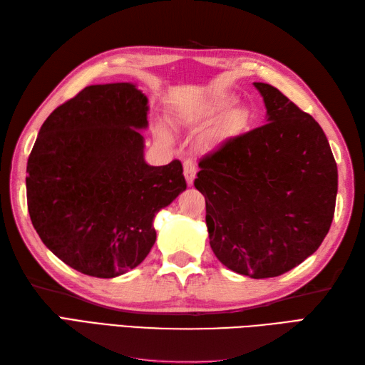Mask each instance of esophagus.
I'll return each instance as SVG.
<instances>
[{
  "label": "esophagus",
  "mask_w": 365,
  "mask_h": 365,
  "mask_svg": "<svg viewBox=\"0 0 365 365\" xmlns=\"http://www.w3.org/2000/svg\"><path fill=\"white\" fill-rule=\"evenodd\" d=\"M183 174H185V179L188 186L192 185L194 182V177H196V163H194V160L188 158L183 162Z\"/></svg>",
  "instance_id": "1"
}]
</instances>
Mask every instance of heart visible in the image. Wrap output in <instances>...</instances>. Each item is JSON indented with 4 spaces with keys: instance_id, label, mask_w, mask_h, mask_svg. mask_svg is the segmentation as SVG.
Masks as SVG:
<instances>
[{
    "instance_id": "heart-1",
    "label": "heart",
    "mask_w": 365,
    "mask_h": 365,
    "mask_svg": "<svg viewBox=\"0 0 365 365\" xmlns=\"http://www.w3.org/2000/svg\"><path fill=\"white\" fill-rule=\"evenodd\" d=\"M233 104H235L233 96H228V95L217 96L211 101V104L208 107L210 115L211 116L222 115L227 112V110H230L233 107ZM247 120H249L247 113H245L241 108H236V110H233V112L228 113L227 120H225V127L228 130H241L242 127L247 124Z\"/></svg>"
}]
</instances>
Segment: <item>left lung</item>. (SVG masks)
I'll return each mask as SVG.
<instances>
[{
	"label": "left lung",
	"instance_id": "8db88e82",
	"mask_svg": "<svg viewBox=\"0 0 365 365\" xmlns=\"http://www.w3.org/2000/svg\"><path fill=\"white\" fill-rule=\"evenodd\" d=\"M267 123L199 162L210 245L230 270L278 277L312 255L331 227L337 166L319 123L269 83L255 82Z\"/></svg>",
	"mask_w": 365,
	"mask_h": 365
}]
</instances>
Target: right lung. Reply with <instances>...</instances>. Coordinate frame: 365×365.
Segmentation results:
<instances>
[{"label":"right lung","instance_id":"right-lung-1","mask_svg":"<svg viewBox=\"0 0 365 365\" xmlns=\"http://www.w3.org/2000/svg\"><path fill=\"white\" fill-rule=\"evenodd\" d=\"M148 98L130 82L90 86L40 127L26 168L40 240L81 274L113 278L148 257L160 210L186 190L179 160L144 162Z\"/></svg>","mask_w":365,"mask_h":365}]
</instances>
